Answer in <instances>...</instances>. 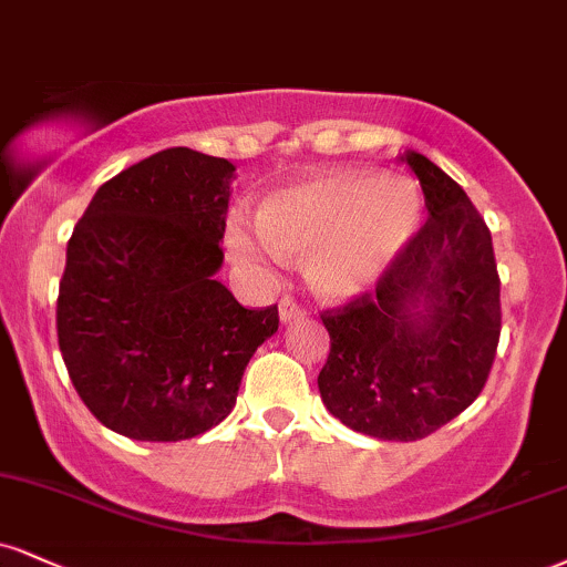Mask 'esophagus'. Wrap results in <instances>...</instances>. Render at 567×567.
I'll use <instances>...</instances> for the list:
<instances>
[{"label": "esophagus", "instance_id": "esophagus-1", "mask_svg": "<svg viewBox=\"0 0 567 567\" xmlns=\"http://www.w3.org/2000/svg\"><path fill=\"white\" fill-rule=\"evenodd\" d=\"M301 317H306V309L301 303H296L292 298H282V301H279V319H282V322H292V319Z\"/></svg>", "mask_w": 567, "mask_h": 567}]
</instances>
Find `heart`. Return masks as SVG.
<instances>
[{
  "instance_id": "heart-1",
  "label": "heart",
  "mask_w": 567,
  "mask_h": 567,
  "mask_svg": "<svg viewBox=\"0 0 567 567\" xmlns=\"http://www.w3.org/2000/svg\"><path fill=\"white\" fill-rule=\"evenodd\" d=\"M420 221V195L401 176L330 172L269 195L258 208L261 235L231 224V256L271 264L306 261L313 292L346 301L378 282Z\"/></svg>"
}]
</instances>
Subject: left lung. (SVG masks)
Wrapping results in <instances>:
<instances>
[{
	"label": "left lung",
	"instance_id": "left-lung-1",
	"mask_svg": "<svg viewBox=\"0 0 567 567\" xmlns=\"http://www.w3.org/2000/svg\"><path fill=\"white\" fill-rule=\"evenodd\" d=\"M404 158L425 193L427 221L372 292L319 317L330 353L324 406L351 431L417 441L452 422L486 385L502 332L491 231L465 189L425 155Z\"/></svg>",
	"mask_w": 567,
	"mask_h": 567
}]
</instances>
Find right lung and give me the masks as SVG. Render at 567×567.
<instances>
[{
  "label": "right lung",
  "instance_id": "right-lung-1",
  "mask_svg": "<svg viewBox=\"0 0 567 567\" xmlns=\"http://www.w3.org/2000/svg\"><path fill=\"white\" fill-rule=\"evenodd\" d=\"M231 179L227 158L161 150L102 184L68 240L60 353L89 412L126 439L210 431L277 332V306L245 309L214 279Z\"/></svg>",
  "mask_w": 567,
  "mask_h": 567
}]
</instances>
